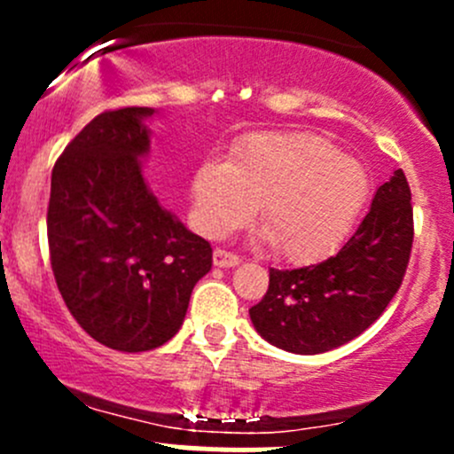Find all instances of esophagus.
Returning a JSON list of instances; mask_svg holds the SVG:
<instances>
[{
  "instance_id": "obj_1",
  "label": "esophagus",
  "mask_w": 454,
  "mask_h": 454,
  "mask_svg": "<svg viewBox=\"0 0 454 454\" xmlns=\"http://www.w3.org/2000/svg\"><path fill=\"white\" fill-rule=\"evenodd\" d=\"M239 256L228 253V250L217 248L213 253V263L217 265V268H235V265H239Z\"/></svg>"
}]
</instances>
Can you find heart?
I'll return each mask as SVG.
<instances>
[{
	"label": "heart",
	"mask_w": 454,
	"mask_h": 454,
	"mask_svg": "<svg viewBox=\"0 0 454 454\" xmlns=\"http://www.w3.org/2000/svg\"><path fill=\"white\" fill-rule=\"evenodd\" d=\"M369 195L358 160L305 131H263L232 146V158H208L191 180L193 223L222 237L248 222L259 204L272 248L290 263L333 254Z\"/></svg>",
	"instance_id": "obj_1"
}]
</instances>
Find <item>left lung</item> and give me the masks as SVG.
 <instances>
[{"instance_id": "8db88e82", "label": "left lung", "mask_w": 454, "mask_h": 454, "mask_svg": "<svg viewBox=\"0 0 454 454\" xmlns=\"http://www.w3.org/2000/svg\"><path fill=\"white\" fill-rule=\"evenodd\" d=\"M413 246V206L402 168L378 186L367 217L329 259L270 270V286L250 320L263 340L314 356L354 340L400 290Z\"/></svg>"}]
</instances>
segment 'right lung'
Masks as SVG:
<instances>
[{
    "mask_svg": "<svg viewBox=\"0 0 454 454\" xmlns=\"http://www.w3.org/2000/svg\"><path fill=\"white\" fill-rule=\"evenodd\" d=\"M153 107L96 116L52 168L48 244L59 292L100 345L149 351L180 332L213 248L164 208L142 173Z\"/></svg>",
    "mask_w": 454,
    "mask_h": 454,
    "instance_id": "add662e5",
    "label": "right lung"
}]
</instances>
